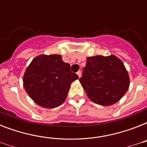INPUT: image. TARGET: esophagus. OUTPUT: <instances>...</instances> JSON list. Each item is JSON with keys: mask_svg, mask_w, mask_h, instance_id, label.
Listing matches in <instances>:
<instances>
[{"mask_svg": "<svg viewBox=\"0 0 147 147\" xmlns=\"http://www.w3.org/2000/svg\"><path fill=\"white\" fill-rule=\"evenodd\" d=\"M77 75H78V76L80 78L81 76H82V72H81V71H78V72H77Z\"/></svg>", "mask_w": 147, "mask_h": 147, "instance_id": "esophagus-1", "label": "esophagus"}]
</instances>
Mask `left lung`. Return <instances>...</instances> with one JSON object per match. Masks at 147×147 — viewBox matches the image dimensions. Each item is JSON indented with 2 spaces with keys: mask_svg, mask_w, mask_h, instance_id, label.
<instances>
[{
  "mask_svg": "<svg viewBox=\"0 0 147 147\" xmlns=\"http://www.w3.org/2000/svg\"><path fill=\"white\" fill-rule=\"evenodd\" d=\"M79 81L90 100L104 106L117 102L130 85L124 65L113 55L88 58Z\"/></svg>",
  "mask_w": 147,
  "mask_h": 147,
  "instance_id": "8db88e82",
  "label": "left lung"
}]
</instances>
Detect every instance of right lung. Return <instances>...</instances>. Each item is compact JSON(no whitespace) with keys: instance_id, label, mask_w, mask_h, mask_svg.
<instances>
[{"instance_id":"add662e5","label":"right lung","mask_w":147,"mask_h":147,"mask_svg":"<svg viewBox=\"0 0 147 147\" xmlns=\"http://www.w3.org/2000/svg\"><path fill=\"white\" fill-rule=\"evenodd\" d=\"M78 76L60 55H41L31 62L24 76V86L34 102L54 108L64 102L71 82Z\"/></svg>"}]
</instances>
